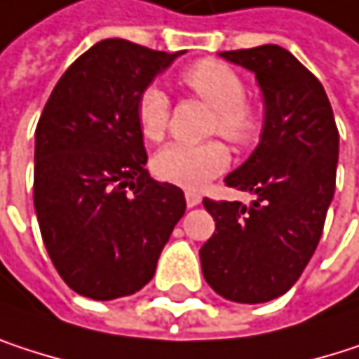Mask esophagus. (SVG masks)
Here are the masks:
<instances>
[{"label": "esophagus", "instance_id": "esophagus-1", "mask_svg": "<svg viewBox=\"0 0 359 359\" xmlns=\"http://www.w3.org/2000/svg\"><path fill=\"white\" fill-rule=\"evenodd\" d=\"M201 201H203V196H201L198 192L186 190V205H188V207H196V205H201Z\"/></svg>", "mask_w": 359, "mask_h": 359}]
</instances>
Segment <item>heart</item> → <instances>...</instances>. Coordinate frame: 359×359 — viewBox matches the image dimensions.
Here are the masks:
<instances>
[{
  "label": "heart",
  "mask_w": 359,
  "mask_h": 359,
  "mask_svg": "<svg viewBox=\"0 0 359 359\" xmlns=\"http://www.w3.org/2000/svg\"><path fill=\"white\" fill-rule=\"evenodd\" d=\"M182 81L188 90L215 108L209 133L224 135L238 148L253 146L264 129L262 112L247 100L243 77L217 60H203L192 65ZM135 121L142 135L150 142H161L169 131L171 104L158 86H148L137 95ZM230 165V148L222 140H207L201 144H169L154 156V173L158 180L182 186L203 188Z\"/></svg>",
  "instance_id": "heart-1"
}]
</instances>
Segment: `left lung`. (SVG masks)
Returning <instances> with one entry per match:
<instances>
[{"instance_id": "obj_1", "label": "left lung", "mask_w": 359, "mask_h": 359, "mask_svg": "<svg viewBox=\"0 0 359 359\" xmlns=\"http://www.w3.org/2000/svg\"><path fill=\"white\" fill-rule=\"evenodd\" d=\"M255 73L266 100L262 142L224 182L253 205L203 198L215 219L201 249L203 276L224 299L266 303L309 264L334 194L339 129L322 83L284 48L222 52Z\"/></svg>"}]
</instances>
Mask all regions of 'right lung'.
<instances>
[{
	"instance_id": "1",
	"label": "right lung",
	"mask_w": 359,
	"mask_h": 359,
	"mask_svg": "<svg viewBox=\"0 0 359 359\" xmlns=\"http://www.w3.org/2000/svg\"><path fill=\"white\" fill-rule=\"evenodd\" d=\"M184 52L97 41L60 77L35 129L33 201L48 255L79 294L146 286L186 211L182 188L144 169L137 95Z\"/></svg>"
}]
</instances>
